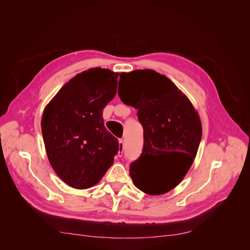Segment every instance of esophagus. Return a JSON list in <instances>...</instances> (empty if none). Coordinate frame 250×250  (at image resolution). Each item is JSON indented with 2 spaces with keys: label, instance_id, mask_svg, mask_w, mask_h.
Listing matches in <instances>:
<instances>
[{
  "label": "esophagus",
  "instance_id": "1",
  "mask_svg": "<svg viewBox=\"0 0 250 250\" xmlns=\"http://www.w3.org/2000/svg\"><path fill=\"white\" fill-rule=\"evenodd\" d=\"M124 148H125V144H124V140L121 139L120 141H118V152H117V155L122 157L123 154H124Z\"/></svg>",
  "mask_w": 250,
  "mask_h": 250
}]
</instances>
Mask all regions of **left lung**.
<instances>
[{
  "label": "left lung",
  "mask_w": 250,
  "mask_h": 250,
  "mask_svg": "<svg viewBox=\"0 0 250 250\" xmlns=\"http://www.w3.org/2000/svg\"><path fill=\"white\" fill-rule=\"evenodd\" d=\"M126 89L121 100L135 107L144 129L139 159L129 166L135 186L145 193L174 188L190 168L202 139L200 116L169 79L153 70L122 73ZM121 81V80H120Z\"/></svg>",
  "instance_id": "obj_1"
}]
</instances>
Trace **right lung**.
<instances>
[{
  "instance_id": "1",
  "label": "right lung",
  "mask_w": 250,
  "mask_h": 250,
  "mask_svg": "<svg viewBox=\"0 0 250 250\" xmlns=\"http://www.w3.org/2000/svg\"><path fill=\"white\" fill-rule=\"evenodd\" d=\"M118 73L94 68L76 75L46 105L42 132L47 158L68 186H95L112 165L118 140L105 128L102 111L113 99Z\"/></svg>"
}]
</instances>
